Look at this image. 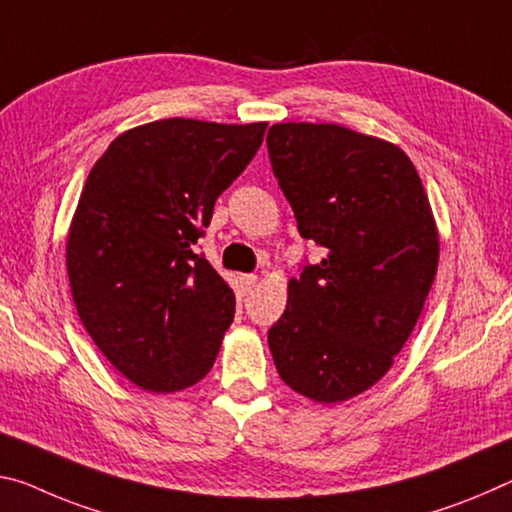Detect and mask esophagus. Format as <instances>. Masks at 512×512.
Here are the masks:
<instances>
[{
    "label": "esophagus",
    "mask_w": 512,
    "mask_h": 512,
    "mask_svg": "<svg viewBox=\"0 0 512 512\" xmlns=\"http://www.w3.org/2000/svg\"><path fill=\"white\" fill-rule=\"evenodd\" d=\"M257 287V275H243L241 278V291L243 294H250Z\"/></svg>",
    "instance_id": "34e87169"
}]
</instances>
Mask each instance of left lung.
I'll list each match as a JSON object with an SVG mask.
<instances>
[{
    "label": "left lung",
    "instance_id": "1",
    "mask_svg": "<svg viewBox=\"0 0 512 512\" xmlns=\"http://www.w3.org/2000/svg\"><path fill=\"white\" fill-rule=\"evenodd\" d=\"M273 173L300 237L326 250L287 285L269 330L294 392L342 403L378 383L408 342L440 262L431 202L399 145L335 123H278Z\"/></svg>",
    "mask_w": 512,
    "mask_h": 512
}]
</instances>
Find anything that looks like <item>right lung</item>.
<instances>
[{
    "label": "right lung",
    "mask_w": 512,
    "mask_h": 512,
    "mask_svg": "<svg viewBox=\"0 0 512 512\" xmlns=\"http://www.w3.org/2000/svg\"><path fill=\"white\" fill-rule=\"evenodd\" d=\"M266 125L154 120L113 139L86 177L66 243L72 300L104 358L145 392H180L214 367L237 300L193 246Z\"/></svg>",
    "instance_id": "obj_1"
}]
</instances>
